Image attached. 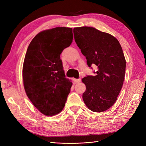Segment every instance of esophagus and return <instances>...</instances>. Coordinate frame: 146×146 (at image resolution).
<instances>
[{"label": "esophagus", "mask_w": 146, "mask_h": 146, "mask_svg": "<svg viewBox=\"0 0 146 146\" xmlns=\"http://www.w3.org/2000/svg\"><path fill=\"white\" fill-rule=\"evenodd\" d=\"M80 82H81V79H75L74 80V82L76 84L79 83Z\"/></svg>", "instance_id": "obj_1"}]
</instances>
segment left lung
<instances>
[{"instance_id":"1","label":"left lung","mask_w":146,"mask_h":146,"mask_svg":"<svg viewBox=\"0 0 146 146\" xmlns=\"http://www.w3.org/2000/svg\"><path fill=\"white\" fill-rule=\"evenodd\" d=\"M74 35L88 66L98 69L96 76L82 78L86 88L83 100L92 111H105L116 102L124 80L126 61L121 46L111 35L94 27H75Z\"/></svg>"}]
</instances>
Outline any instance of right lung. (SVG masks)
Returning a JSON list of instances; mask_svg holds the SVG:
<instances>
[{
  "mask_svg": "<svg viewBox=\"0 0 146 146\" xmlns=\"http://www.w3.org/2000/svg\"><path fill=\"white\" fill-rule=\"evenodd\" d=\"M72 29L43 30L30 42L23 68L24 87L33 105L46 116L62 111L72 83L65 77L60 54L72 42Z\"/></svg>",
  "mask_w": 146,
  "mask_h": 146,
  "instance_id": "obj_1",
  "label": "right lung"
}]
</instances>
